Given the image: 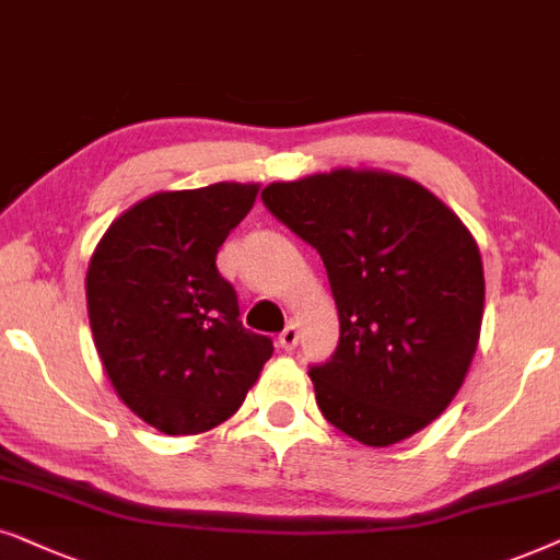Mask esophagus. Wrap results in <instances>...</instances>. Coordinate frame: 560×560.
<instances>
[{"instance_id": "esophagus-1", "label": "esophagus", "mask_w": 560, "mask_h": 560, "mask_svg": "<svg viewBox=\"0 0 560 560\" xmlns=\"http://www.w3.org/2000/svg\"><path fill=\"white\" fill-rule=\"evenodd\" d=\"M296 342H300V327H296V323L292 319V323L284 327V332L279 335V346L284 350H294Z\"/></svg>"}]
</instances>
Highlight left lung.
Listing matches in <instances>:
<instances>
[{"instance_id": "8db88e82", "label": "left lung", "mask_w": 560, "mask_h": 560, "mask_svg": "<svg viewBox=\"0 0 560 560\" xmlns=\"http://www.w3.org/2000/svg\"><path fill=\"white\" fill-rule=\"evenodd\" d=\"M266 210L319 253L340 340L310 369L325 420L363 445L428 428L479 346L483 266L458 214L412 178L338 168L260 191Z\"/></svg>"}]
</instances>
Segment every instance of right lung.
I'll return each mask as SVG.
<instances>
[{"label":"right lung","instance_id":"right-lung-1","mask_svg":"<svg viewBox=\"0 0 560 560\" xmlns=\"http://www.w3.org/2000/svg\"><path fill=\"white\" fill-rule=\"evenodd\" d=\"M258 184L159 191L112 222L86 271L94 346L119 399L166 435H197L237 412L273 353L245 330L218 271L220 245Z\"/></svg>","mask_w":560,"mask_h":560}]
</instances>
